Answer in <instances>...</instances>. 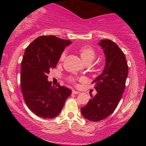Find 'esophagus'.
I'll return each instance as SVG.
<instances>
[{
    "instance_id": "obj_1",
    "label": "esophagus",
    "mask_w": 146,
    "mask_h": 146,
    "mask_svg": "<svg viewBox=\"0 0 146 146\" xmlns=\"http://www.w3.org/2000/svg\"><path fill=\"white\" fill-rule=\"evenodd\" d=\"M72 93H73V94H78V93H80V92L73 90H72Z\"/></svg>"
}]
</instances>
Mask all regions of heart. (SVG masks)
Returning a JSON list of instances; mask_svg holds the SVG:
<instances>
[{
	"mask_svg": "<svg viewBox=\"0 0 146 146\" xmlns=\"http://www.w3.org/2000/svg\"><path fill=\"white\" fill-rule=\"evenodd\" d=\"M78 53L84 62L86 64H90V62H92V61L95 59V56H96L95 50L90 46H88V45H84V46H81L78 49ZM66 55H67L66 51H63L60 55L59 61L63 62L66 58ZM69 81L71 82H75V80L73 78H70Z\"/></svg>",
	"mask_w": 146,
	"mask_h": 146,
	"instance_id": "obj_1",
	"label": "heart"
}]
</instances>
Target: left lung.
Masks as SVG:
<instances>
[{
	"label": "left lung",
	"mask_w": 146,
	"mask_h": 146,
	"mask_svg": "<svg viewBox=\"0 0 146 146\" xmlns=\"http://www.w3.org/2000/svg\"><path fill=\"white\" fill-rule=\"evenodd\" d=\"M99 44L104 51L105 68L93 82L98 93L81 108L84 118L92 121L106 118L116 109L124 91L128 73L125 54L116 43L106 39Z\"/></svg>",
	"instance_id": "8db88e82"
}]
</instances>
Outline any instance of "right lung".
Listing matches in <instances>:
<instances>
[{"mask_svg": "<svg viewBox=\"0 0 146 146\" xmlns=\"http://www.w3.org/2000/svg\"><path fill=\"white\" fill-rule=\"evenodd\" d=\"M71 42L55 36H42L25 49L21 62V85L25 102L37 116L51 119L58 116L71 90L47 81V75L56 68L65 46Z\"/></svg>", "mask_w": 146, "mask_h": 146, "instance_id": "1", "label": "right lung"}]
</instances>
